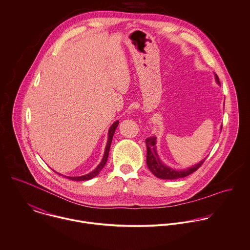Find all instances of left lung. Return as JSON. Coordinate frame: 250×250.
<instances>
[{
  "label": "left lung",
  "instance_id": "obj_1",
  "mask_svg": "<svg viewBox=\"0 0 250 250\" xmlns=\"http://www.w3.org/2000/svg\"><path fill=\"white\" fill-rule=\"evenodd\" d=\"M215 82L216 83L220 85L219 79L216 74H214ZM221 130H222V125H221ZM146 164L150 171L157 177L162 178V179H177L181 177H185L195 170H197L202 164L205 162L206 158L199 162L196 165L183 168V169H175L165 165L161 159L158 156L157 150H156V138H147L146 140Z\"/></svg>",
  "mask_w": 250,
  "mask_h": 250
}]
</instances>
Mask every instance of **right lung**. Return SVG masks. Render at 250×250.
Wrapping results in <instances>:
<instances>
[{"label":"right lung","instance_id":"right-lung-1","mask_svg":"<svg viewBox=\"0 0 250 250\" xmlns=\"http://www.w3.org/2000/svg\"><path fill=\"white\" fill-rule=\"evenodd\" d=\"M119 124V121H115L109 128L108 130V133H107V143H106V146H105V149H104V156H103V159L101 161V163L97 166V167L92 170L91 172L85 174V175H82V176H66L67 178L69 179H72V180H76V181H83V180H88V179H91L93 177H95L96 175H98V173L102 170V168L104 167L106 161H107V157H108V153H109V148H110V145H111V142H112V138H113V135H114V132H115V129L117 128Z\"/></svg>","mask_w":250,"mask_h":250}]
</instances>
